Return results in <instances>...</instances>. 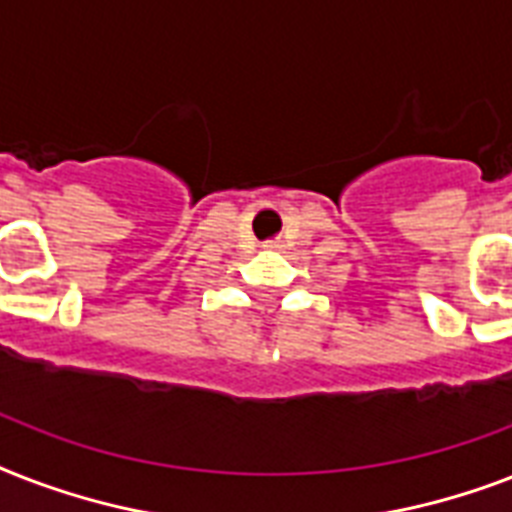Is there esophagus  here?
Instances as JSON below:
<instances>
[{
    "instance_id": "34e87169",
    "label": "esophagus",
    "mask_w": 512,
    "mask_h": 512,
    "mask_svg": "<svg viewBox=\"0 0 512 512\" xmlns=\"http://www.w3.org/2000/svg\"><path fill=\"white\" fill-rule=\"evenodd\" d=\"M263 247H265V249H276V247H279V244H276V241H265Z\"/></svg>"
}]
</instances>
